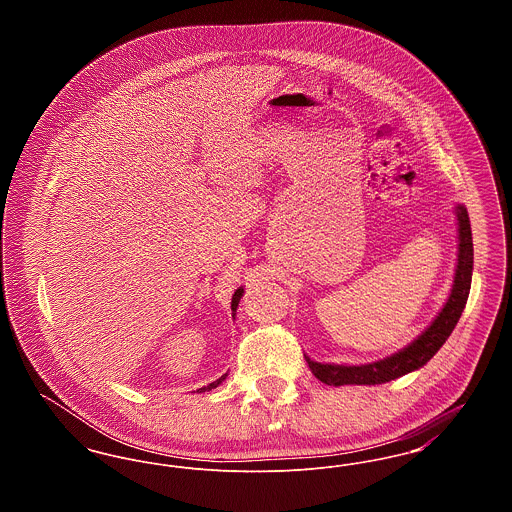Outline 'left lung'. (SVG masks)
I'll return each mask as SVG.
<instances>
[{
    "instance_id": "1",
    "label": "left lung",
    "mask_w": 512,
    "mask_h": 512,
    "mask_svg": "<svg viewBox=\"0 0 512 512\" xmlns=\"http://www.w3.org/2000/svg\"><path fill=\"white\" fill-rule=\"evenodd\" d=\"M459 220V255H457V268H455V280L453 290L439 311L434 322L405 349L393 353L390 357L368 363V365H322L317 361H311L305 355V361L311 368V372L317 376L320 382L328 386H374V384H386L399 376H405L416 368L426 365L445 340L451 336L453 328L457 326L459 318L463 315L464 305L470 293L472 282V265H474V247H472V230L470 219L463 205H457L455 209Z\"/></svg>"
}]
</instances>
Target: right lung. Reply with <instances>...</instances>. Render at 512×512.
I'll return each mask as SVG.
<instances>
[{"label":"right lung","instance_id":"1","mask_svg":"<svg viewBox=\"0 0 512 512\" xmlns=\"http://www.w3.org/2000/svg\"><path fill=\"white\" fill-rule=\"evenodd\" d=\"M242 293H244V288L236 290V292H234V295H232V313H236V309H238V303H240V299H242ZM226 376H228V374H222L219 380H215V382H211L209 386H203V388H199V390L197 391H199V393H203V391L215 390V388H217L219 384H222V382L226 380Z\"/></svg>","mask_w":512,"mask_h":512}]
</instances>
